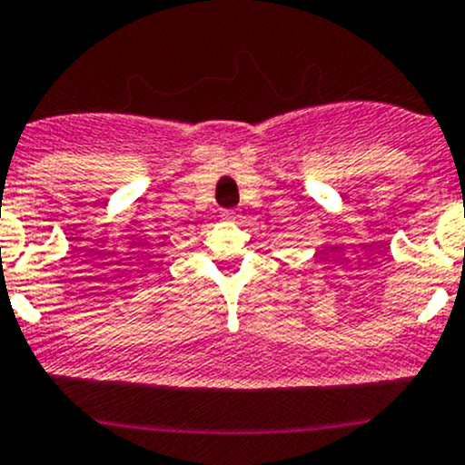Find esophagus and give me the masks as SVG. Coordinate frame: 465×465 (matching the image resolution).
Masks as SVG:
<instances>
[{
    "mask_svg": "<svg viewBox=\"0 0 465 465\" xmlns=\"http://www.w3.org/2000/svg\"><path fill=\"white\" fill-rule=\"evenodd\" d=\"M223 218L224 220H232V223H236V220L241 218V216H238L236 212H232V209H227V212H223Z\"/></svg>",
    "mask_w": 465,
    "mask_h": 465,
    "instance_id": "34e87169",
    "label": "esophagus"
}]
</instances>
